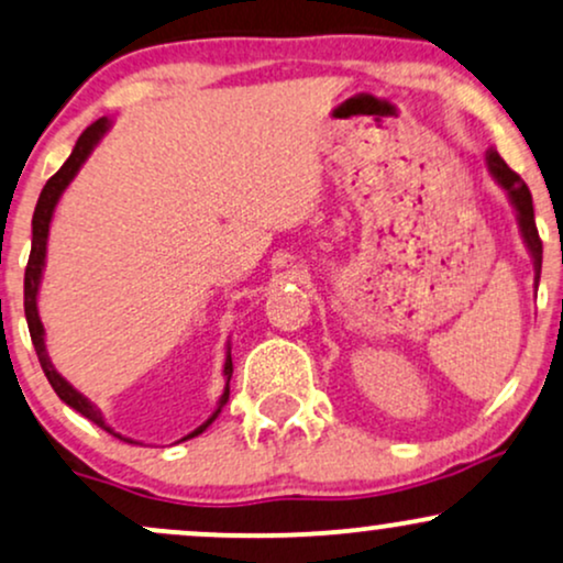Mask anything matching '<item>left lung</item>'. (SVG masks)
<instances>
[{
  "mask_svg": "<svg viewBox=\"0 0 563 563\" xmlns=\"http://www.w3.org/2000/svg\"><path fill=\"white\" fill-rule=\"evenodd\" d=\"M485 162H487V170H490V175L496 178L498 186L504 188L506 196H509L511 207L517 209L519 233H521V239H525V246L530 249V256L534 264V288H538L540 267H543V241H540L538 225H534V209H532L530 188H527V183L521 180L504 159H500V154L496 152V148H487Z\"/></svg>",
  "mask_w": 563,
  "mask_h": 563,
  "instance_id": "1",
  "label": "left lung"
}]
</instances>
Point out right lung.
<instances>
[{
    "label": "right lung",
    "mask_w": 563,
    "mask_h": 563,
    "mask_svg": "<svg viewBox=\"0 0 563 563\" xmlns=\"http://www.w3.org/2000/svg\"><path fill=\"white\" fill-rule=\"evenodd\" d=\"M112 123L107 118H99L97 123L88 125L84 133H80V139L76 141V148H73V154L67 157V162L63 167H59L57 173L52 175L49 180H46L44 191L42 196H38V205H36V212H33V241H31V256H29V267H25V320H29V330H31V341H33V349H36L38 354V362H42V369L46 375V380H49V385L54 388V393H57L63 401L70 406V409H76L78 415H84L86 419H91L93 424H99L101 430L112 432V435H118L110 424L104 422V417H101V409H97L88 398L84 396V393H78L76 388H73L70 383L65 380L63 375H59L57 369H54L52 358L49 354H46V343H44V324H42V317H38V303H36V296H38V286H42V275H44V264H46V241H49V222H52V214H54V207H57L59 196H63V191L67 186H70V180L76 178L80 167H84V162L88 159V154L97 148V144L101 139H104V133L110 131ZM222 375H225V390H222L220 401H217V409L214 415L207 419L205 424H199L191 435H186L183 440L188 438H196L201 435L209 424L214 422L217 415L222 411V406L228 404L230 398V377H233V358H230V346H228V354H225V364H222ZM120 440H128V443H135V440L131 438H123L118 435Z\"/></svg>",
    "instance_id": "obj_1"
}]
</instances>
